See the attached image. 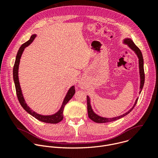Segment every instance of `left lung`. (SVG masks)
<instances>
[{"instance_id":"left-lung-1","label":"left lung","mask_w":158,"mask_h":158,"mask_svg":"<svg viewBox=\"0 0 158 158\" xmlns=\"http://www.w3.org/2000/svg\"><path fill=\"white\" fill-rule=\"evenodd\" d=\"M124 43L127 44V46L133 51L136 54L138 59H139V74H140V91L139 94L141 93L143 87L144 86V79H145V75H144V60H143V57L142 52L141 50L135 45L134 42L129 38H126L124 40ZM139 98H138L135 101V103L132 107L127 112H126V113L123 114V115H121L118 117L115 118H103L101 116H99V115L96 114L95 112L93 111L91 106V102H90V98L88 96H87V112H88V116L89 118L91 119L92 121H93L95 123H109V122H112V121H114L116 120H118L119 119H121L123 118L124 116L127 115L129 112L133 109V108L136 106L138 100Z\"/></svg>"}]
</instances>
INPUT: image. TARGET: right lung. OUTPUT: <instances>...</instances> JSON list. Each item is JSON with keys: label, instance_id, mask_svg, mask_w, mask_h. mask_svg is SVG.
<instances>
[{"label": "right lung", "instance_id": "1", "mask_svg": "<svg viewBox=\"0 0 158 158\" xmlns=\"http://www.w3.org/2000/svg\"><path fill=\"white\" fill-rule=\"evenodd\" d=\"M36 37L35 34H33L30 39L23 44L20 46L19 48L16 58H15V64L14 65V68H13V78H14V81L15 83V90H16V94L18 98V100L22 106V107L24 108V109L27 111L29 114H30L31 116L34 117L35 119H38L40 121L44 122V123H51V124H56L59 122H60L63 119V110L65 105L69 101V100L73 97L74 94H75V87L74 85H73L69 89L68 92H67L64 101L62 102V104L60 108V109L56 112V114H52V115H49V116H44L41 114H37V112L33 111L26 104L23 95H22V91H21V88L20 86L19 81V76H18V71H19V65L20 62V59L21 57V56L22 54V52H24V49L27 47L34 40L35 37Z\"/></svg>", "mask_w": 158, "mask_h": 158}]
</instances>
